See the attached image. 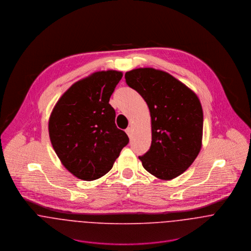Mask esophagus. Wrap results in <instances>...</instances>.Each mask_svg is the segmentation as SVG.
<instances>
[{"label": "esophagus", "instance_id": "obj_1", "mask_svg": "<svg viewBox=\"0 0 251 251\" xmlns=\"http://www.w3.org/2000/svg\"><path fill=\"white\" fill-rule=\"evenodd\" d=\"M126 134L128 135L129 138L132 137V128H131V127H127V128L126 129Z\"/></svg>", "mask_w": 251, "mask_h": 251}]
</instances>
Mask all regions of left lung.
Instances as JSON below:
<instances>
[{
	"mask_svg": "<svg viewBox=\"0 0 251 251\" xmlns=\"http://www.w3.org/2000/svg\"><path fill=\"white\" fill-rule=\"evenodd\" d=\"M126 84L147 102L151 144L139 156L144 168L161 179L182 174L197 157L203 136V110L197 96L167 72L151 68L125 74Z\"/></svg>",
	"mask_w": 251,
	"mask_h": 251,
	"instance_id": "1",
	"label": "left lung"
}]
</instances>
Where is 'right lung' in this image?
<instances>
[{
	"mask_svg": "<svg viewBox=\"0 0 251 251\" xmlns=\"http://www.w3.org/2000/svg\"><path fill=\"white\" fill-rule=\"evenodd\" d=\"M123 77L116 71L93 73L61 97L49 119V136L63 165L78 179L94 180L108 173L128 144L116 126L110 97Z\"/></svg>",
	"mask_w": 251,
	"mask_h": 251,
	"instance_id": "obj_1",
	"label": "right lung"
}]
</instances>
